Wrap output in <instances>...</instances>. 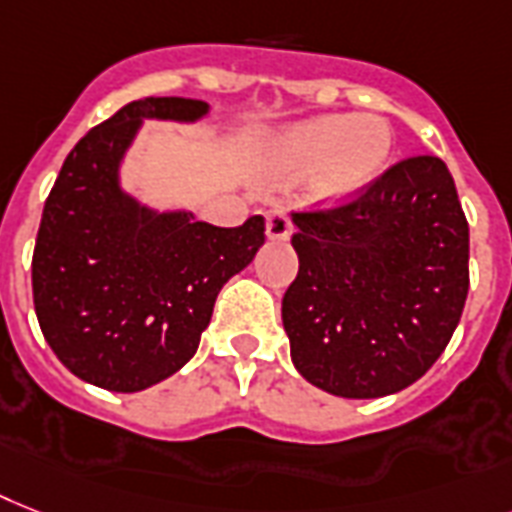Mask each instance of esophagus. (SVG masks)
<instances>
[{
    "label": "esophagus",
    "instance_id": "esophagus-1",
    "mask_svg": "<svg viewBox=\"0 0 512 512\" xmlns=\"http://www.w3.org/2000/svg\"><path fill=\"white\" fill-rule=\"evenodd\" d=\"M292 218L281 210L276 213H268V220H265V236H268L270 242H286L289 236H292Z\"/></svg>",
    "mask_w": 512,
    "mask_h": 512
}]
</instances>
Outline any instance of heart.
Wrapping results in <instances>:
<instances>
[{
    "label": "heart",
    "mask_w": 512,
    "mask_h": 512,
    "mask_svg": "<svg viewBox=\"0 0 512 512\" xmlns=\"http://www.w3.org/2000/svg\"><path fill=\"white\" fill-rule=\"evenodd\" d=\"M392 144V126L378 115H318L273 136L265 173L273 181H297L318 173V197L336 205L381 176Z\"/></svg>",
    "instance_id": "b5f03b06"
}]
</instances>
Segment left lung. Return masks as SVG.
Instances as JSON below:
<instances>
[{"mask_svg": "<svg viewBox=\"0 0 512 512\" xmlns=\"http://www.w3.org/2000/svg\"><path fill=\"white\" fill-rule=\"evenodd\" d=\"M292 220L299 273L281 321L294 368L347 400L415 384L468 297V220L447 165L410 157L350 205Z\"/></svg>", "mask_w": 512, "mask_h": 512, "instance_id": "8db88e82", "label": "left lung"}]
</instances>
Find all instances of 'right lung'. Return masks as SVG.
<instances>
[{
  "label": "right lung",
  "mask_w": 512,
  "mask_h": 512,
  "mask_svg": "<svg viewBox=\"0 0 512 512\" xmlns=\"http://www.w3.org/2000/svg\"><path fill=\"white\" fill-rule=\"evenodd\" d=\"M207 112L199 99H136L70 149L49 191L33 307L60 363L99 389L141 392L181 371L220 289L265 242L260 215L218 228L123 189L120 168L144 120L197 123Z\"/></svg>",
  "instance_id": "right-lung-1"
}]
</instances>
